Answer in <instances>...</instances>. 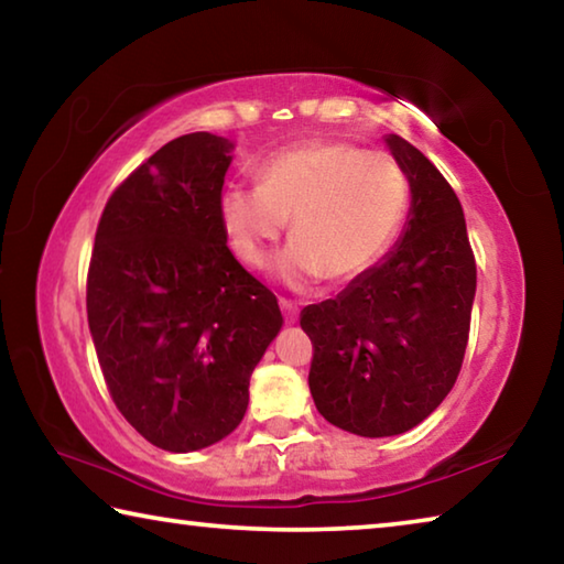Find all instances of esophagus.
I'll return each mask as SVG.
<instances>
[{
  "label": "esophagus",
  "instance_id": "esophagus-1",
  "mask_svg": "<svg viewBox=\"0 0 564 564\" xmlns=\"http://www.w3.org/2000/svg\"><path fill=\"white\" fill-rule=\"evenodd\" d=\"M279 303H281V311H283L285 323H295V321H299V305L291 303L289 299H281Z\"/></svg>",
  "mask_w": 564,
  "mask_h": 564
}]
</instances>
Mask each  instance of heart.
<instances>
[{"label":"heart","instance_id":"b5f03b06","mask_svg":"<svg viewBox=\"0 0 564 564\" xmlns=\"http://www.w3.org/2000/svg\"><path fill=\"white\" fill-rule=\"evenodd\" d=\"M408 214V178L393 159L343 141H311L271 156L259 184L221 196V221L236 259L269 263L291 218L293 241L273 273L291 289L323 275L350 281L383 259Z\"/></svg>","mask_w":564,"mask_h":564}]
</instances>
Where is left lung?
<instances>
[{"mask_svg": "<svg viewBox=\"0 0 564 564\" xmlns=\"http://www.w3.org/2000/svg\"><path fill=\"white\" fill-rule=\"evenodd\" d=\"M386 147L410 184L403 234L336 299L301 311L313 343V403L330 425L362 437L405 433L451 393L477 283L451 184L398 133Z\"/></svg>", "mask_w": 564, "mask_h": 564, "instance_id": "obj_1", "label": "left lung"}]
</instances>
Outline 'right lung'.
Segmentation results:
<instances>
[{
  "mask_svg": "<svg viewBox=\"0 0 564 564\" xmlns=\"http://www.w3.org/2000/svg\"><path fill=\"white\" fill-rule=\"evenodd\" d=\"M234 144L184 133L113 191L94 238L87 316L104 380L137 433L169 453L231 435L279 336L275 295L226 246Z\"/></svg>",
  "mask_w": 564,
  "mask_h": 564,
  "instance_id": "right-lung-1",
  "label": "right lung"
}]
</instances>
